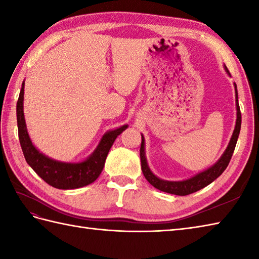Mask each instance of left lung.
Masks as SVG:
<instances>
[{
    "mask_svg": "<svg viewBox=\"0 0 259 259\" xmlns=\"http://www.w3.org/2000/svg\"><path fill=\"white\" fill-rule=\"evenodd\" d=\"M225 70L227 71V73L230 75L228 69L225 67ZM235 84V93H236V109H237V119H236V125L234 129V133L232 138H230L229 144L226 148V150L223 153L221 159L207 170L197 174L194 177L189 179H186L183 181H168V180H162L158 178L157 176L152 174L149 166L147 163L146 159V152H145V138L144 136L141 135V147H140V160H141V169L142 172L148 183L152 185L155 188L168 192V194L177 195V196H187L190 195L192 192H196L202 188H205L206 186L211 184L214 179H217L219 176H221L225 169L227 168L228 163L232 159V156L235 150L236 144H237V139L240 133V125H241V113L239 109V103H238V92H237V85Z\"/></svg>",
    "mask_w": 259,
    "mask_h": 259,
    "instance_id": "8db88e82",
    "label": "left lung"
}]
</instances>
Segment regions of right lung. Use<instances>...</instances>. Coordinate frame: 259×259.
Instances as JSON below:
<instances>
[{"instance_id": "obj_1", "label": "right lung", "mask_w": 259, "mask_h": 259, "mask_svg": "<svg viewBox=\"0 0 259 259\" xmlns=\"http://www.w3.org/2000/svg\"><path fill=\"white\" fill-rule=\"evenodd\" d=\"M24 82L22 83L19 100L16 103V119H18L19 140L23 155L29 166L46 181L47 184L58 189H75L92 184L100 176L110 148L117 137L128 128V124L120 126L104 134L100 144L92 155L84 161L71 163L62 162L43 155L38 151L27 134L24 112Z\"/></svg>"}]
</instances>
